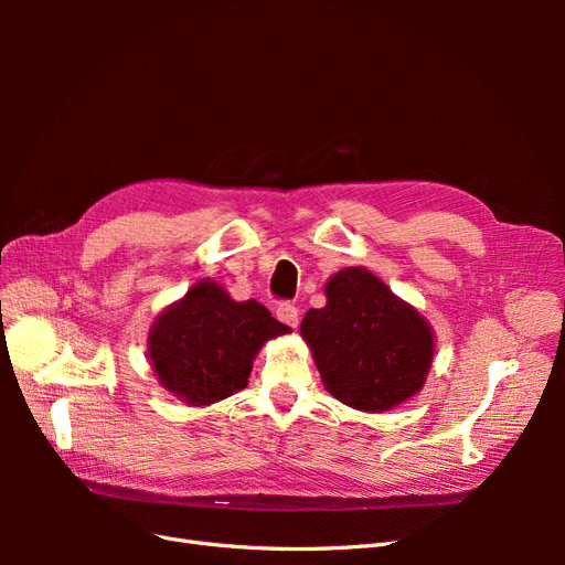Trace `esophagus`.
<instances>
[{
	"label": "esophagus",
	"instance_id": "obj_1",
	"mask_svg": "<svg viewBox=\"0 0 565 565\" xmlns=\"http://www.w3.org/2000/svg\"><path fill=\"white\" fill-rule=\"evenodd\" d=\"M276 316H278L280 322L287 324V328H297V324H299V309L295 303H280Z\"/></svg>",
	"mask_w": 565,
	"mask_h": 565
}]
</instances>
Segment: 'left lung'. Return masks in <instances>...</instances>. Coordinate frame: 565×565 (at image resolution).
Here are the masks:
<instances>
[{
  "instance_id": "left-lung-1",
  "label": "left lung",
  "mask_w": 565,
  "mask_h": 565,
  "mask_svg": "<svg viewBox=\"0 0 565 565\" xmlns=\"http://www.w3.org/2000/svg\"><path fill=\"white\" fill-rule=\"evenodd\" d=\"M324 297L299 330L328 393L361 413H386L422 391L436 334L413 303L363 266L337 270Z\"/></svg>"
}]
</instances>
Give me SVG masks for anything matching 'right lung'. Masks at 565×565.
<instances>
[{"instance_id": "add662e5", "label": "right lung", "mask_w": 565, "mask_h": 565, "mask_svg": "<svg viewBox=\"0 0 565 565\" xmlns=\"http://www.w3.org/2000/svg\"><path fill=\"white\" fill-rule=\"evenodd\" d=\"M289 334L256 299L235 301L224 285L200 278L152 320L148 363L160 386L191 407H207L247 386L268 339Z\"/></svg>"}]
</instances>
